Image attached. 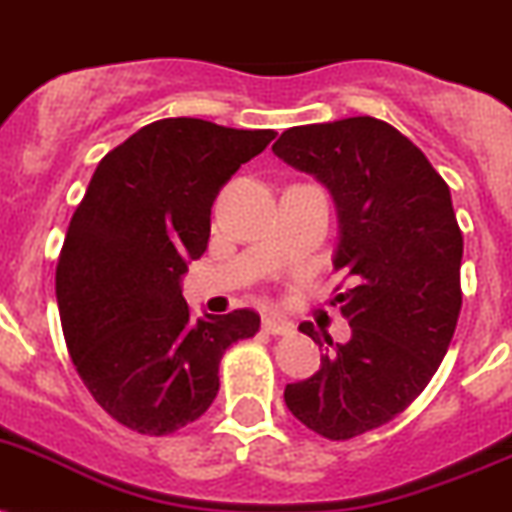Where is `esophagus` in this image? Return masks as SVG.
I'll return each mask as SVG.
<instances>
[{
    "label": "esophagus",
    "mask_w": 512,
    "mask_h": 512,
    "mask_svg": "<svg viewBox=\"0 0 512 512\" xmlns=\"http://www.w3.org/2000/svg\"><path fill=\"white\" fill-rule=\"evenodd\" d=\"M264 332H269V335H290L293 332V324L287 322V319H282V316H264Z\"/></svg>",
    "instance_id": "obj_1"
}]
</instances>
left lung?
<instances>
[{
    "instance_id": "1",
    "label": "left lung",
    "mask_w": 512,
    "mask_h": 512,
    "mask_svg": "<svg viewBox=\"0 0 512 512\" xmlns=\"http://www.w3.org/2000/svg\"><path fill=\"white\" fill-rule=\"evenodd\" d=\"M272 151L332 193L340 217L332 264L353 285L335 298L353 329L348 342L332 345L301 324L333 350L314 377L287 384L285 403L311 432L358 437L424 392L453 340L463 235L450 188L424 151L377 117L290 128Z\"/></svg>"
}]
</instances>
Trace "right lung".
<instances>
[{"instance_id":"right-lung-1","label":"right lung","mask_w":512,"mask_h":512,"mask_svg":"<svg viewBox=\"0 0 512 512\" xmlns=\"http://www.w3.org/2000/svg\"><path fill=\"white\" fill-rule=\"evenodd\" d=\"M274 130L167 117L96 167L57 261L67 350L96 403L138 434L177 432L209 411L219 361L259 314L190 316L180 280L204 256L211 204Z\"/></svg>"}]
</instances>
